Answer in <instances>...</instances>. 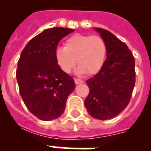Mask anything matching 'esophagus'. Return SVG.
<instances>
[{
	"instance_id": "1",
	"label": "esophagus",
	"mask_w": 151,
	"mask_h": 151,
	"mask_svg": "<svg viewBox=\"0 0 151 151\" xmlns=\"http://www.w3.org/2000/svg\"><path fill=\"white\" fill-rule=\"evenodd\" d=\"M74 82H75L76 85H80V84H83V83H84V81L75 78V79H74Z\"/></svg>"
}]
</instances>
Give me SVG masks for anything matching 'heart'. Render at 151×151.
<instances>
[{
    "label": "heart",
    "instance_id": "obj_1",
    "mask_svg": "<svg viewBox=\"0 0 151 151\" xmlns=\"http://www.w3.org/2000/svg\"><path fill=\"white\" fill-rule=\"evenodd\" d=\"M106 45L99 36L77 34L66 41L65 47L59 46L55 50L58 66L64 73H70L75 66L78 74H96L104 64Z\"/></svg>",
    "mask_w": 151,
    "mask_h": 151
}]
</instances>
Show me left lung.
<instances>
[{"label": "left lung", "instance_id": "1", "mask_svg": "<svg viewBox=\"0 0 151 151\" xmlns=\"http://www.w3.org/2000/svg\"><path fill=\"white\" fill-rule=\"evenodd\" d=\"M106 45V59L99 73L86 81L89 94L85 100L92 117L107 120L126 107L135 86V60L128 46L106 29L93 28Z\"/></svg>", "mask_w": 151, "mask_h": 151}]
</instances>
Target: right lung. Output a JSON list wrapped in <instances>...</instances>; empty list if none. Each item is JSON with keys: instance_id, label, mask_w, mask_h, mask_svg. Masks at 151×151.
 Wrapping results in <instances>:
<instances>
[{"instance_id": "right-lung-1", "label": "right lung", "mask_w": 151, "mask_h": 151, "mask_svg": "<svg viewBox=\"0 0 151 151\" xmlns=\"http://www.w3.org/2000/svg\"><path fill=\"white\" fill-rule=\"evenodd\" d=\"M74 29H46L27 43L18 62L16 79L28 110L42 121L61 116L75 88L73 78L59 68L55 57L59 41Z\"/></svg>"}]
</instances>
